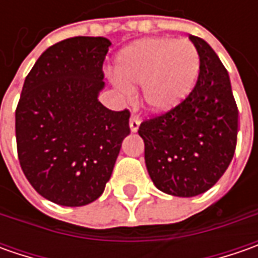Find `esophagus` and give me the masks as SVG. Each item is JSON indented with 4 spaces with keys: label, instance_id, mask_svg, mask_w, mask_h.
<instances>
[{
    "label": "esophagus",
    "instance_id": "obj_1",
    "mask_svg": "<svg viewBox=\"0 0 258 258\" xmlns=\"http://www.w3.org/2000/svg\"><path fill=\"white\" fill-rule=\"evenodd\" d=\"M139 124H141V120H139V117L138 116H135L132 114V117H131V120H129V126H131V132H138V129H139Z\"/></svg>",
    "mask_w": 258,
    "mask_h": 258
}]
</instances>
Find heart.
<instances>
[{"label":"heart","instance_id":"obj_1","mask_svg":"<svg viewBox=\"0 0 258 258\" xmlns=\"http://www.w3.org/2000/svg\"><path fill=\"white\" fill-rule=\"evenodd\" d=\"M201 57L186 40L148 37L116 55L114 83L123 93L142 85V102L152 113H168L192 93Z\"/></svg>","mask_w":258,"mask_h":258}]
</instances>
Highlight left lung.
Here are the masks:
<instances>
[{
    "label": "left lung",
    "instance_id": "1",
    "mask_svg": "<svg viewBox=\"0 0 258 258\" xmlns=\"http://www.w3.org/2000/svg\"><path fill=\"white\" fill-rule=\"evenodd\" d=\"M201 57L198 82L178 107L145 120V164L155 186L189 198L208 191L227 171L237 145L238 109L230 77L211 45L189 35Z\"/></svg>",
    "mask_w": 258,
    "mask_h": 258
}]
</instances>
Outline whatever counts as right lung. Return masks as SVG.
Instances as JSON below:
<instances>
[{
    "instance_id": "right-lung-1",
    "label": "right lung",
    "mask_w": 258,
    "mask_h": 258,
    "mask_svg": "<svg viewBox=\"0 0 258 258\" xmlns=\"http://www.w3.org/2000/svg\"><path fill=\"white\" fill-rule=\"evenodd\" d=\"M110 44L104 37L63 40L25 77L15 110L18 159L35 191L58 205L96 201L131 134L129 112L99 102Z\"/></svg>"
}]
</instances>
